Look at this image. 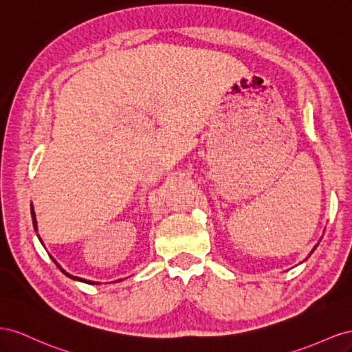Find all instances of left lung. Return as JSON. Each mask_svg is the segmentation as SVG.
Returning <instances> with one entry per match:
<instances>
[{"mask_svg":"<svg viewBox=\"0 0 352 352\" xmlns=\"http://www.w3.org/2000/svg\"><path fill=\"white\" fill-rule=\"evenodd\" d=\"M316 248H317V246H314V249H316ZM314 249H313V250H311V254H313V252H314Z\"/></svg>","mask_w":352,"mask_h":352,"instance_id":"left-lung-1","label":"left lung"}]
</instances>
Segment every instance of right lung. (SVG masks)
<instances>
[{"mask_svg": "<svg viewBox=\"0 0 352 352\" xmlns=\"http://www.w3.org/2000/svg\"><path fill=\"white\" fill-rule=\"evenodd\" d=\"M31 215H32V223H34V228H35V232H36V230H38V226H36V218H35V210H34V206L31 205ZM38 239H39V236H38ZM39 240H41V239H39ZM43 243V242H41ZM54 261V264L60 268V270H62V273L65 274V276H67L69 278H72V280H76V282H82V283H88V285H100L98 282H91V280H85V278H81V277H76V276H72V274H69L67 273V271H65L62 267H60L58 264H57V261L56 259H53ZM118 282H120V278L118 280Z\"/></svg>", "mask_w": 352, "mask_h": 352, "instance_id": "1", "label": "right lung"}]
</instances>
